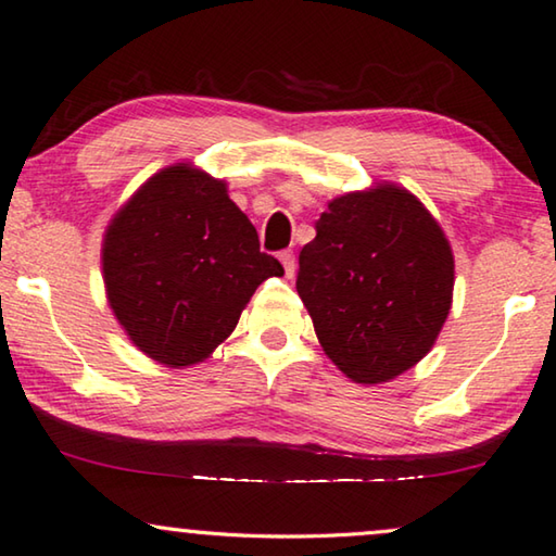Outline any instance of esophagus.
<instances>
[{
	"label": "esophagus",
	"mask_w": 556,
	"mask_h": 556,
	"mask_svg": "<svg viewBox=\"0 0 556 556\" xmlns=\"http://www.w3.org/2000/svg\"><path fill=\"white\" fill-rule=\"evenodd\" d=\"M278 258H280V263H283L286 276H288V278L293 276V273H295V253H293V251H280Z\"/></svg>",
	"instance_id": "obj_1"
}]
</instances>
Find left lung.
I'll use <instances>...</instances> for the list:
<instances>
[{"label":"left lung","instance_id":"left-lung-1","mask_svg":"<svg viewBox=\"0 0 556 556\" xmlns=\"http://www.w3.org/2000/svg\"><path fill=\"white\" fill-rule=\"evenodd\" d=\"M298 263L295 288L317 340L359 384L412 369L448 317L451 245L424 204L394 185L332 199Z\"/></svg>","mask_w":556,"mask_h":556}]
</instances>
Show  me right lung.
Here are the masks:
<instances>
[{"label":"right lung","instance_id":"right-lung-1","mask_svg":"<svg viewBox=\"0 0 556 556\" xmlns=\"http://www.w3.org/2000/svg\"><path fill=\"white\" fill-rule=\"evenodd\" d=\"M273 276L283 266L261 251L224 181L187 165L144 181L105 231L103 278L117 323L169 367L208 357Z\"/></svg>","mask_w":556,"mask_h":556}]
</instances>
